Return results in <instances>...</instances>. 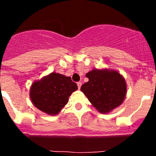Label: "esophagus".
Segmentation results:
<instances>
[{
    "instance_id": "esophagus-1",
    "label": "esophagus",
    "mask_w": 156,
    "mask_h": 156,
    "mask_svg": "<svg viewBox=\"0 0 156 156\" xmlns=\"http://www.w3.org/2000/svg\"><path fill=\"white\" fill-rule=\"evenodd\" d=\"M81 85H82L81 82H78V83H77V86H78V88H79V89H80Z\"/></svg>"
}]
</instances>
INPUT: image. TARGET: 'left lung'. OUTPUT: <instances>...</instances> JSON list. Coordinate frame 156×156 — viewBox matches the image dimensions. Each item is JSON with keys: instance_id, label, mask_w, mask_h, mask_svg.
Wrapping results in <instances>:
<instances>
[{"instance_id": "left-lung-1", "label": "left lung", "mask_w": 156, "mask_h": 156, "mask_svg": "<svg viewBox=\"0 0 156 156\" xmlns=\"http://www.w3.org/2000/svg\"><path fill=\"white\" fill-rule=\"evenodd\" d=\"M87 83L80 90L99 112L107 114L122 104L127 86L124 77L112 69H94L88 72Z\"/></svg>"}]
</instances>
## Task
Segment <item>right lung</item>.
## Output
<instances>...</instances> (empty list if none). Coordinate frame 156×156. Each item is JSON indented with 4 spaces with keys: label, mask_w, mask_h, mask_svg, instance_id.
Wrapping results in <instances>:
<instances>
[{
    "label": "right lung",
    "mask_w": 156,
    "mask_h": 156,
    "mask_svg": "<svg viewBox=\"0 0 156 156\" xmlns=\"http://www.w3.org/2000/svg\"><path fill=\"white\" fill-rule=\"evenodd\" d=\"M77 89L76 83L69 76L53 72L32 83L30 98L36 108L49 115H55Z\"/></svg>",
    "instance_id": "right-lung-1"
}]
</instances>
